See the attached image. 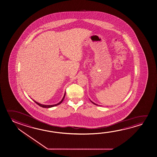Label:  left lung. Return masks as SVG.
Instances as JSON below:
<instances>
[{"label": "left lung", "instance_id": "obj_1", "mask_svg": "<svg viewBox=\"0 0 157 157\" xmlns=\"http://www.w3.org/2000/svg\"><path fill=\"white\" fill-rule=\"evenodd\" d=\"M90 101H91V102H92L93 104H94L95 105H98L97 104H95L94 102H93V101H91V100H90Z\"/></svg>", "mask_w": 157, "mask_h": 157}]
</instances>
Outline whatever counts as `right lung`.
<instances>
[{"mask_svg": "<svg viewBox=\"0 0 157 157\" xmlns=\"http://www.w3.org/2000/svg\"><path fill=\"white\" fill-rule=\"evenodd\" d=\"M65 95V93L64 97L63 98L62 100H61L59 103L57 104L52 105H42L41 104H39V103H38V102H36V101H35L34 100V101L36 104L38 105L39 106H41V107H44V108H50V107H54V106H57V105H59L60 104H61V103L63 101L64 99Z\"/></svg>", "mask_w": 157, "mask_h": 157, "instance_id": "right-lung-1", "label": "right lung"}]
</instances>
